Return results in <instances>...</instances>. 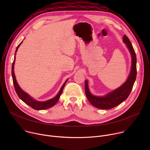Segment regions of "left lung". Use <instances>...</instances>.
Segmentation results:
<instances>
[{
    "label": "left lung",
    "instance_id": "1",
    "mask_svg": "<svg viewBox=\"0 0 150 150\" xmlns=\"http://www.w3.org/2000/svg\"><path fill=\"white\" fill-rule=\"evenodd\" d=\"M123 41L129 50L132 59L130 74L126 81L119 87L108 93L104 96L93 95L88 88V82L85 80V93L90 103L100 109H110L124 101L130 94L137 77V56L134 49L129 38L125 35Z\"/></svg>",
    "mask_w": 150,
    "mask_h": 150
}]
</instances>
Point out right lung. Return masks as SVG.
I'll return each mask as SVG.
<instances>
[{
	"mask_svg": "<svg viewBox=\"0 0 150 150\" xmlns=\"http://www.w3.org/2000/svg\"><path fill=\"white\" fill-rule=\"evenodd\" d=\"M23 41V40L21 41V43L18 46V47H16V51H15V56H14V60H13V62L12 63V79H13V85L15 87V90L16 91V93L17 94V95L18 96L19 98L23 100L25 103H26L27 105H28L29 106L31 107V108L35 110H44V109H47L49 108H52L53 107L59 100L60 95L62 93L64 87L67 83V82L68 81V79H67L65 82H64V83L63 84V85L62 86L61 88L60 89L59 93H57V94L53 98L50 99L49 100L45 101H37L36 100H35L34 98H33V97H31L28 94H27V93H25L24 91H23L22 89L20 88V87L19 86L18 83H17L16 79V77L15 75V72H14V65H15V55L16 53V52L19 48V47L20 46V45H21Z\"/></svg>",
	"mask_w": 150,
	"mask_h": 150,
	"instance_id": "1",
	"label": "right lung"
}]
</instances>
